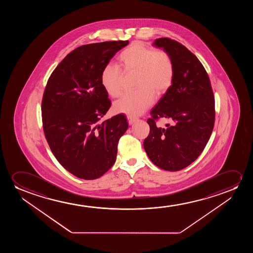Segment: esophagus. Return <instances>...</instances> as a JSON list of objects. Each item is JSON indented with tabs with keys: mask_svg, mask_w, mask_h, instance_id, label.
<instances>
[{
	"mask_svg": "<svg viewBox=\"0 0 253 253\" xmlns=\"http://www.w3.org/2000/svg\"><path fill=\"white\" fill-rule=\"evenodd\" d=\"M127 119H128V125H133L135 121H136V118H132L130 116H128L127 117Z\"/></svg>",
	"mask_w": 253,
	"mask_h": 253,
	"instance_id": "obj_1",
	"label": "esophagus"
}]
</instances>
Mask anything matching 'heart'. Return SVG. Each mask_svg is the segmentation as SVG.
<instances>
[{"mask_svg": "<svg viewBox=\"0 0 253 253\" xmlns=\"http://www.w3.org/2000/svg\"><path fill=\"white\" fill-rule=\"evenodd\" d=\"M135 72V87L138 90L125 93L115 102L118 113L138 116L152 105L156 94L163 95L169 90L174 79V64L166 51L134 42L118 56V65L108 64L101 73V84L111 97H118L123 91V75Z\"/></svg>", "mask_w": 253, "mask_h": 253, "instance_id": "obj_1", "label": "heart"}]
</instances>
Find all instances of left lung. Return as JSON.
Here are the masks:
<instances>
[{"instance_id": "1", "label": "left lung", "mask_w": 253, "mask_h": 253, "mask_svg": "<svg viewBox=\"0 0 253 253\" xmlns=\"http://www.w3.org/2000/svg\"><path fill=\"white\" fill-rule=\"evenodd\" d=\"M154 45L169 52L174 64L169 90L151 111L150 131L143 142L149 159L167 171H179L194 163L204 150L214 126L215 102L208 73L185 45L169 38L156 39ZM172 122L156 126L160 118Z\"/></svg>"}]
</instances>
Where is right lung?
I'll list each match as a JSON object with an SVG mask.
<instances>
[{
    "mask_svg": "<svg viewBox=\"0 0 253 253\" xmlns=\"http://www.w3.org/2000/svg\"><path fill=\"white\" fill-rule=\"evenodd\" d=\"M128 41L81 45L59 63L48 79L42 103L45 139L56 159L73 175L95 180L113 166L125 115L98 121L111 107L101 73Z\"/></svg>",
    "mask_w": 253,
    "mask_h": 253,
    "instance_id": "1",
    "label": "right lung"
}]
</instances>
